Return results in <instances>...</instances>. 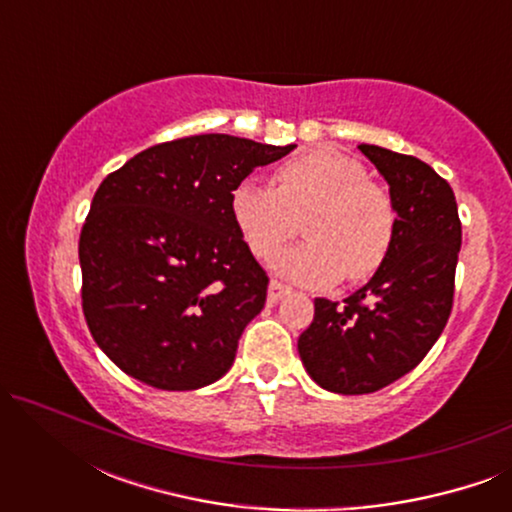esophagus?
I'll use <instances>...</instances> for the list:
<instances>
[{
    "instance_id": "1",
    "label": "esophagus",
    "mask_w": 512,
    "mask_h": 512,
    "mask_svg": "<svg viewBox=\"0 0 512 512\" xmlns=\"http://www.w3.org/2000/svg\"><path fill=\"white\" fill-rule=\"evenodd\" d=\"M291 293V289L282 282H277V279H272L270 286H268V303H279V300L286 298Z\"/></svg>"
}]
</instances>
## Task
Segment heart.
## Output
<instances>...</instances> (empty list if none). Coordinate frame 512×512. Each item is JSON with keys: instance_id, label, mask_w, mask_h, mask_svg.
Wrapping results in <instances>:
<instances>
[{"instance_id": "heart-1", "label": "heart", "mask_w": 512, "mask_h": 512, "mask_svg": "<svg viewBox=\"0 0 512 512\" xmlns=\"http://www.w3.org/2000/svg\"><path fill=\"white\" fill-rule=\"evenodd\" d=\"M275 181L247 177L230 193V216L258 261H272L305 216L310 240L277 258L279 275L326 286L345 275L361 282L380 270L394 242L396 212L359 160L338 149H314L284 160Z\"/></svg>"}]
</instances>
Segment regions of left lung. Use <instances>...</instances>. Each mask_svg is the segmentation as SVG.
<instances>
[{"instance_id":"1","label":"left lung","mask_w":512,"mask_h":512,"mask_svg":"<svg viewBox=\"0 0 512 512\" xmlns=\"http://www.w3.org/2000/svg\"><path fill=\"white\" fill-rule=\"evenodd\" d=\"M389 184L396 233L366 286L342 300H314L298 338L307 375L333 394L359 396L410 373L450 319L461 223L454 191L419 158L361 144Z\"/></svg>"}]
</instances>
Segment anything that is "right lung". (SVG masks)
<instances>
[{"label":"right lung","mask_w":512,"mask_h":512,"mask_svg":"<svg viewBox=\"0 0 512 512\" xmlns=\"http://www.w3.org/2000/svg\"><path fill=\"white\" fill-rule=\"evenodd\" d=\"M293 149L195 135L151 146L102 181L79 240L81 298L97 347L123 373L163 391L228 373L268 296L230 193Z\"/></svg>","instance_id":"1"}]
</instances>
